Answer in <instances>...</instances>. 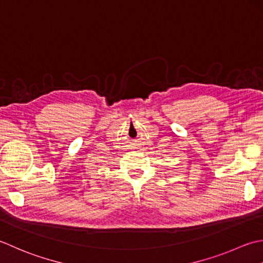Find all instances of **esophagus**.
I'll return each mask as SVG.
<instances>
[{"label": "esophagus", "instance_id": "esophagus-1", "mask_svg": "<svg viewBox=\"0 0 263 263\" xmlns=\"http://www.w3.org/2000/svg\"><path fill=\"white\" fill-rule=\"evenodd\" d=\"M134 145H135V144H134Z\"/></svg>", "mask_w": 263, "mask_h": 263}]
</instances>
